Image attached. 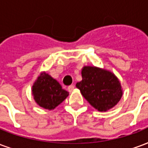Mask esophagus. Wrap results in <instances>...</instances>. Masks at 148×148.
Wrapping results in <instances>:
<instances>
[{"mask_svg": "<svg viewBox=\"0 0 148 148\" xmlns=\"http://www.w3.org/2000/svg\"><path fill=\"white\" fill-rule=\"evenodd\" d=\"M74 89V85H70L68 88H67V90H68L69 92H73V90Z\"/></svg>", "mask_w": 148, "mask_h": 148, "instance_id": "obj_1", "label": "esophagus"}]
</instances>
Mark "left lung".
Masks as SVG:
<instances>
[{"label":"left lung","mask_w":148,"mask_h":148,"mask_svg":"<svg viewBox=\"0 0 148 148\" xmlns=\"http://www.w3.org/2000/svg\"><path fill=\"white\" fill-rule=\"evenodd\" d=\"M82 80L76 84L92 107L101 112L114 108L121 99L123 91L119 78L111 71L92 66L82 70Z\"/></svg>","instance_id":"1"}]
</instances>
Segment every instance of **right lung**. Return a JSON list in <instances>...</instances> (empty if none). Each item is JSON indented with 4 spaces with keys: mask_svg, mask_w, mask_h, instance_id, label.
I'll use <instances>...</instances> for the list:
<instances>
[{
    "mask_svg": "<svg viewBox=\"0 0 148 148\" xmlns=\"http://www.w3.org/2000/svg\"><path fill=\"white\" fill-rule=\"evenodd\" d=\"M34 99L40 108L53 110L68 96L57 81L46 72H41L32 86Z\"/></svg>",
    "mask_w": 148,
    "mask_h": 148,
    "instance_id": "right-lung-1",
    "label": "right lung"
}]
</instances>
